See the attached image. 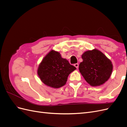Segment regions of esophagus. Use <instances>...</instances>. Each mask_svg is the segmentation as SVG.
Returning <instances> with one entry per match:
<instances>
[{
  "label": "esophagus",
  "instance_id": "esophagus-1",
  "mask_svg": "<svg viewBox=\"0 0 127 127\" xmlns=\"http://www.w3.org/2000/svg\"><path fill=\"white\" fill-rule=\"evenodd\" d=\"M74 66L77 69L78 68V64H74Z\"/></svg>",
  "mask_w": 127,
  "mask_h": 127
}]
</instances>
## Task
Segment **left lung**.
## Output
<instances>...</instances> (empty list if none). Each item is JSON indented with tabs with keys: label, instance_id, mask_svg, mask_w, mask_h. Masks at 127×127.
<instances>
[{
	"label": "left lung",
	"instance_id": "8db88e82",
	"mask_svg": "<svg viewBox=\"0 0 127 127\" xmlns=\"http://www.w3.org/2000/svg\"><path fill=\"white\" fill-rule=\"evenodd\" d=\"M82 58L79 70L88 84L99 86L108 80L112 74L113 64L103 52L94 49L84 52Z\"/></svg>",
	"mask_w": 127,
	"mask_h": 127
}]
</instances>
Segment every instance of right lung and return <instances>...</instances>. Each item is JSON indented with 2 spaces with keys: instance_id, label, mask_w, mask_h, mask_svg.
Listing matches in <instances>:
<instances>
[{
  "instance_id": "obj_1",
  "label": "right lung",
  "mask_w": 127,
  "mask_h": 127,
  "mask_svg": "<svg viewBox=\"0 0 127 127\" xmlns=\"http://www.w3.org/2000/svg\"><path fill=\"white\" fill-rule=\"evenodd\" d=\"M76 69L66 59L61 57L59 52L52 50L41 61L37 73L45 85L58 88L66 84L69 75Z\"/></svg>"
}]
</instances>
